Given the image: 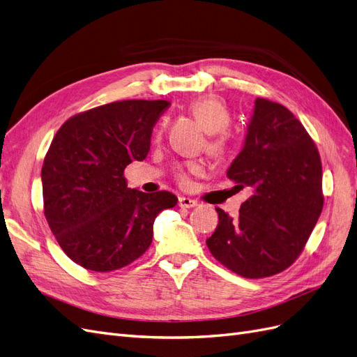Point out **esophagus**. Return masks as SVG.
<instances>
[{
  "label": "esophagus",
  "instance_id": "obj_1",
  "mask_svg": "<svg viewBox=\"0 0 357 357\" xmlns=\"http://www.w3.org/2000/svg\"><path fill=\"white\" fill-rule=\"evenodd\" d=\"M198 202L192 198H186V197H180L178 198V207L181 208H192V207H197Z\"/></svg>",
  "mask_w": 357,
  "mask_h": 357
}]
</instances>
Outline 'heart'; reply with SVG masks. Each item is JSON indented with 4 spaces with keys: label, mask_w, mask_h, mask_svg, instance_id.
Instances as JSON below:
<instances>
[{
    "label": "heart",
    "mask_w": 357,
    "mask_h": 357,
    "mask_svg": "<svg viewBox=\"0 0 357 357\" xmlns=\"http://www.w3.org/2000/svg\"><path fill=\"white\" fill-rule=\"evenodd\" d=\"M190 110L193 116L198 119V122L202 125L205 131L208 134H215V137H213L208 142L210 152L215 156L223 155L226 150V139L219 132H223L231 123V114L228 107H226V104L219 98V96L205 95L190 105ZM188 171L198 172L199 167L195 164H189ZM177 176L180 180H185V169L180 168L177 171Z\"/></svg>",
    "instance_id": "b5f03b06"
}]
</instances>
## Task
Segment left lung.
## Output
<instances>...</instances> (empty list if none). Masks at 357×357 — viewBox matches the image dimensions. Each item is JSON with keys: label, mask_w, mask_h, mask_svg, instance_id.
I'll return each instance as SVG.
<instances>
[{"label": "left lung", "mask_w": 357, "mask_h": 357, "mask_svg": "<svg viewBox=\"0 0 357 357\" xmlns=\"http://www.w3.org/2000/svg\"><path fill=\"white\" fill-rule=\"evenodd\" d=\"M226 176L248 188L240 215L215 208L208 250L235 274L264 278L284 271L302 252L323 208L321 160L305 128L284 105L256 98L241 152Z\"/></svg>", "instance_id": "1"}]
</instances>
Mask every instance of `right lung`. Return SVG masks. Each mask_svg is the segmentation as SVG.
<instances>
[{"label":"right lung","instance_id":"add662e5","mask_svg":"<svg viewBox=\"0 0 357 357\" xmlns=\"http://www.w3.org/2000/svg\"><path fill=\"white\" fill-rule=\"evenodd\" d=\"M165 100L96 107L63 123L43 162L45 215L66 255L96 273L123 268L152 244L156 215L177 204L171 192L126 186L125 168L146 159Z\"/></svg>","mask_w":357,"mask_h":357}]
</instances>
